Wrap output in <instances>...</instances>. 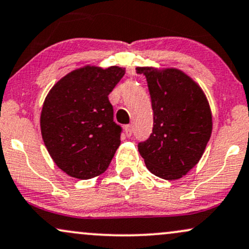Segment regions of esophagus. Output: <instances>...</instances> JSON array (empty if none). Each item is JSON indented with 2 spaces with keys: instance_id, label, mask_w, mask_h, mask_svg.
Returning a JSON list of instances; mask_svg holds the SVG:
<instances>
[{
  "instance_id": "1",
  "label": "esophagus",
  "mask_w": 249,
  "mask_h": 249,
  "mask_svg": "<svg viewBox=\"0 0 249 249\" xmlns=\"http://www.w3.org/2000/svg\"><path fill=\"white\" fill-rule=\"evenodd\" d=\"M124 130H125V134H126L127 137H131V134H132V125H126Z\"/></svg>"
}]
</instances>
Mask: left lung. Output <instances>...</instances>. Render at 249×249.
I'll return each instance as SVG.
<instances>
[{
    "instance_id": "left-lung-1",
    "label": "left lung",
    "mask_w": 249,
    "mask_h": 249,
    "mask_svg": "<svg viewBox=\"0 0 249 249\" xmlns=\"http://www.w3.org/2000/svg\"><path fill=\"white\" fill-rule=\"evenodd\" d=\"M146 76L153 109V132L138 145L147 169L178 179L199 162L212 133L208 98L197 82L178 68L137 67Z\"/></svg>"
}]
</instances>
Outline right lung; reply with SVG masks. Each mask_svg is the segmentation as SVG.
Wrapping results in <instances>:
<instances>
[{
	"label": "right lung",
	"mask_w": 249,
	"mask_h": 249,
	"mask_svg": "<svg viewBox=\"0 0 249 249\" xmlns=\"http://www.w3.org/2000/svg\"><path fill=\"white\" fill-rule=\"evenodd\" d=\"M124 74L118 66L87 65L61 77L45 98L41 137L52 160L71 178L103 174L121 145L107 96Z\"/></svg>",
	"instance_id": "1"
}]
</instances>
